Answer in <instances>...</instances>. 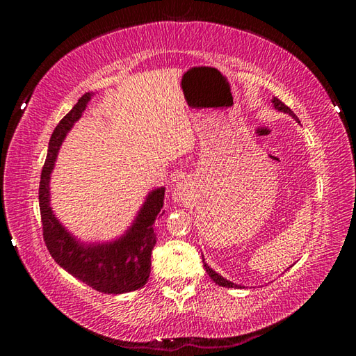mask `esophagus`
<instances>
[{
    "instance_id": "1",
    "label": "esophagus",
    "mask_w": 356,
    "mask_h": 356,
    "mask_svg": "<svg viewBox=\"0 0 356 356\" xmlns=\"http://www.w3.org/2000/svg\"><path fill=\"white\" fill-rule=\"evenodd\" d=\"M174 201H184L188 196V191H186V185L184 182H176L174 184Z\"/></svg>"
}]
</instances>
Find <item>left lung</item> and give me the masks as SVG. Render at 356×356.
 Masks as SVG:
<instances>
[{
	"instance_id": "1",
	"label": "left lung",
	"mask_w": 356,
	"mask_h": 356,
	"mask_svg": "<svg viewBox=\"0 0 356 356\" xmlns=\"http://www.w3.org/2000/svg\"><path fill=\"white\" fill-rule=\"evenodd\" d=\"M272 104H273V106H275V110L282 111V113H287L289 116H292L293 119H297V116H295V114H293V111L291 110V108H289V106H286L284 104H282V102H281L280 99L273 97V99H272ZM297 120H298V119H297ZM202 264H204V268H206L207 275H209L210 278L213 280V282H216V284H218V286H221V287H234V289H242V286H237V284H234V282L227 281L226 278H222L221 275H218V273L215 272V270L210 268L209 265L206 264V259H204V256H202Z\"/></svg>"
}]
</instances>
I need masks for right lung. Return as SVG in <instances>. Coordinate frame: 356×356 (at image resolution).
I'll return each mask as SVG.
<instances>
[{"label":"right lung","instance_id":"obj_1","mask_svg":"<svg viewBox=\"0 0 356 356\" xmlns=\"http://www.w3.org/2000/svg\"><path fill=\"white\" fill-rule=\"evenodd\" d=\"M92 92L78 99L76 105L65 114L53 130L48 154L40 174L39 207L44 240L51 257L65 272L84 284L104 293H125L146 284L150 275V254L156 242L155 220L161 215L165 186L149 191L146 201L138 210L136 218L122 236L111 242L86 243L63 226L50 206V179L55 161L69 131L88 108Z\"/></svg>","mask_w":356,"mask_h":356}]
</instances>
